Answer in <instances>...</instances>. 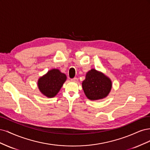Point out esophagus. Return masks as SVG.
<instances>
[{
	"instance_id": "esophagus-1",
	"label": "esophagus",
	"mask_w": 150,
	"mask_h": 150,
	"mask_svg": "<svg viewBox=\"0 0 150 150\" xmlns=\"http://www.w3.org/2000/svg\"><path fill=\"white\" fill-rule=\"evenodd\" d=\"M71 81H74V82H77V81H78V78H74L71 79Z\"/></svg>"
}]
</instances>
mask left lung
<instances>
[{"label": "left lung", "mask_w": 150, "mask_h": 150, "mask_svg": "<svg viewBox=\"0 0 150 150\" xmlns=\"http://www.w3.org/2000/svg\"><path fill=\"white\" fill-rule=\"evenodd\" d=\"M82 86L86 97L90 100H98L108 96L112 84L108 77L93 69L86 74Z\"/></svg>", "instance_id": "1"}]
</instances>
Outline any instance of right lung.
Instances as JSON below:
<instances>
[{"instance_id":"obj_1","label":"right lung","mask_w":150,"mask_h":150,"mask_svg":"<svg viewBox=\"0 0 150 150\" xmlns=\"http://www.w3.org/2000/svg\"><path fill=\"white\" fill-rule=\"evenodd\" d=\"M66 80V76L59 70L54 69L39 78L38 87L44 95L48 98L55 96Z\"/></svg>"}]
</instances>
